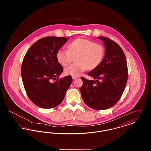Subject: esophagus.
I'll return each instance as SVG.
<instances>
[{
    "instance_id": "1",
    "label": "esophagus",
    "mask_w": 151,
    "mask_h": 151,
    "mask_svg": "<svg viewBox=\"0 0 151 151\" xmlns=\"http://www.w3.org/2000/svg\"><path fill=\"white\" fill-rule=\"evenodd\" d=\"M77 78V77L76 76H72V79L73 80H75V79H76Z\"/></svg>"
}]
</instances>
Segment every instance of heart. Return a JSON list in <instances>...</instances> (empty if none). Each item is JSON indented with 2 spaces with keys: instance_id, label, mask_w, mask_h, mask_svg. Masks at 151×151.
<instances>
[{
  "instance_id": "1",
  "label": "heart",
  "mask_w": 151,
  "mask_h": 151,
  "mask_svg": "<svg viewBox=\"0 0 151 151\" xmlns=\"http://www.w3.org/2000/svg\"><path fill=\"white\" fill-rule=\"evenodd\" d=\"M68 50L59 49L56 54L58 63L65 67L75 58L76 63L65 68L66 75L78 76L88 68L92 70L97 67L102 61L104 48L99 43L84 38H78L68 45Z\"/></svg>"
}]
</instances>
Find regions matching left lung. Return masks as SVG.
Here are the masks:
<instances>
[{
	"mask_svg": "<svg viewBox=\"0 0 151 151\" xmlns=\"http://www.w3.org/2000/svg\"><path fill=\"white\" fill-rule=\"evenodd\" d=\"M104 45L105 52L102 62L88 73L94 80L81 77L80 93L84 103L95 110L113 106L120 99L127 83V61L121 47L110 39L98 37Z\"/></svg>",
	"mask_w": 151,
	"mask_h": 151,
	"instance_id": "1",
	"label": "left lung"
}]
</instances>
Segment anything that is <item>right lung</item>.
<instances>
[{"label": "right lung", "mask_w": 151, "mask_h": 151, "mask_svg": "<svg viewBox=\"0 0 151 151\" xmlns=\"http://www.w3.org/2000/svg\"><path fill=\"white\" fill-rule=\"evenodd\" d=\"M68 39L41 38L31 46L24 58L21 72L24 88L29 99L40 108L50 109L59 105L72 83L70 75L58 79L63 67L56 57ZM52 80L56 81L52 82Z\"/></svg>", "instance_id": "right-lung-1"}]
</instances>
